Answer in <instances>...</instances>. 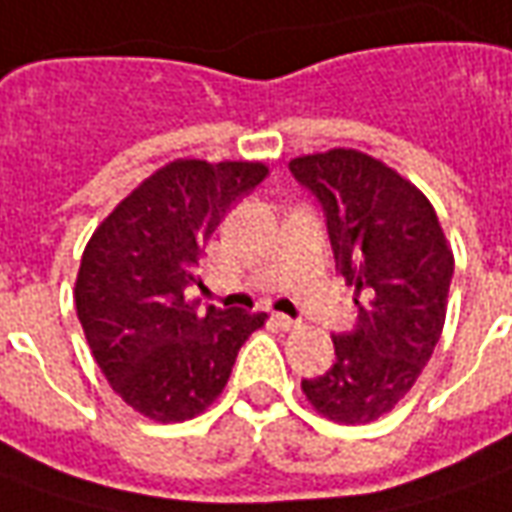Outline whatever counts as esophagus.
Listing matches in <instances>:
<instances>
[{"instance_id": "esophagus-1", "label": "esophagus", "mask_w": 512, "mask_h": 512, "mask_svg": "<svg viewBox=\"0 0 512 512\" xmlns=\"http://www.w3.org/2000/svg\"><path fill=\"white\" fill-rule=\"evenodd\" d=\"M274 321H277V327H282V330H299V327H302L299 318L285 316V313H274Z\"/></svg>"}]
</instances>
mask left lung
Segmentation results:
<instances>
[{
    "mask_svg": "<svg viewBox=\"0 0 512 512\" xmlns=\"http://www.w3.org/2000/svg\"><path fill=\"white\" fill-rule=\"evenodd\" d=\"M288 169L321 202L335 268L357 293L355 330L332 335L335 363L302 391L330 421L368 424L405 399L432 357L455 255L430 199L377 157L330 149Z\"/></svg>",
    "mask_w": 512,
    "mask_h": 512,
    "instance_id": "obj_1",
    "label": "left lung"
}]
</instances>
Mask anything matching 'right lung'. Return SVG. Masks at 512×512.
<instances>
[{
    "label": "right lung",
    "instance_id": "add662e5",
    "mask_svg": "<svg viewBox=\"0 0 512 512\" xmlns=\"http://www.w3.org/2000/svg\"><path fill=\"white\" fill-rule=\"evenodd\" d=\"M249 160H174L107 216L82 252L74 302L94 360L141 416L205 413L266 313L199 307V260L221 219L266 180Z\"/></svg>",
    "mask_w": 512,
    "mask_h": 512
}]
</instances>
